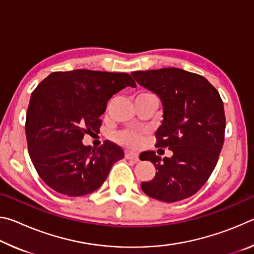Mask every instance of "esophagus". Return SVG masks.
Masks as SVG:
<instances>
[{"instance_id":"esophagus-1","label":"esophagus","mask_w":254,"mask_h":254,"mask_svg":"<svg viewBox=\"0 0 254 254\" xmlns=\"http://www.w3.org/2000/svg\"><path fill=\"white\" fill-rule=\"evenodd\" d=\"M126 158L127 160H132V161H139V156H137V153L135 152H132V151H126Z\"/></svg>"}]
</instances>
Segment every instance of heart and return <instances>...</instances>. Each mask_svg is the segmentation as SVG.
<instances>
[{
    "mask_svg": "<svg viewBox=\"0 0 254 254\" xmlns=\"http://www.w3.org/2000/svg\"><path fill=\"white\" fill-rule=\"evenodd\" d=\"M140 95H153V94L149 93V92H144V93H141ZM117 139L119 142H121L122 144H126V145H127V147L136 148L141 144V141H142V135H141L140 133L134 132V131H124V132L119 133Z\"/></svg>",
    "mask_w": 254,
    "mask_h": 254,
    "instance_id": "b5f03b06",
    "label": "heart"
}]
</instances>
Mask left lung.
<instances>
[{
    "mask_svg": "<svg viewBox=\"0 0 254 254\" xmlns=\"http://www.w3.org/2000/svg\"><path fill=\"white\" fill-rule=\"evenodd\" d=\"M137 84L157 94L163 120L156 132V147L168 148L173 157L154 151L141 153L151 161L156 176L143 182L144 194L174 203L196 194L216 166L224 143L225 114L216 88L203 76L180 68L133 71Z\"/></svg>",
    "mask_w": 254,
    "mask_h": 254,
    "instance_id": "1",
    "label": "left lung"
}]
</instances>
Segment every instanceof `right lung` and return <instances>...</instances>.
Returning a JSON list of instances; mask_svg holds the SVG:
<instances>
[{"label":"right lung","instance_id":"obj_1","mask_svg":"<svg viewBox=\"0 0 254 254\" xmlns=\"http://www.w3.org/2000/svg\"><path fill=\"white\" fill-rule=\"evenodd\" d=\"M135 81L126 72L88 69L55 71L34 89L27 111L30 158L41 179L59 194H91L112 166L124 157L111 141L97 149L84 145L85 133L98 132L107 102Z\"/></svg>","mask_w":254,"mask_h":254}]
</instances>
